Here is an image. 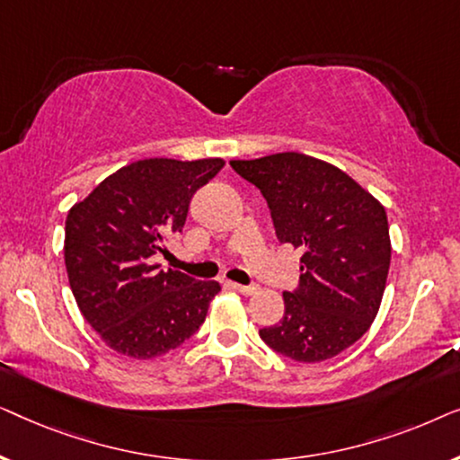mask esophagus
<instances>
[{"label":"esophagus","mask_w":460,"mask_h":460,"mask_svg":"<svg viewBox=\"0 0 460 460\" xmlns=\"http://www.w3.org/2000/svg\"><path fill=\"white\" fill-rule=\"evenodd\" d=\"M232 288H234V291H238V293H243V295L257 293V287L255 285H234V282H232Z\"/></svg>","instance_id":"esophagus-1"}]
</instances>
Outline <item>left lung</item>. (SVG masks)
<instances>
[{"mask_svg":"<svg viewBox=\"0 0 460 460\" xmlns=\"http://www.w3.org/2000/svg\"><path fill=\"white\" fill-rule=\"evenodd\" d=\"M260 188L280 243L304 251L285 316L260 337L297 362H323L354 345L379 312L392 243L385 207L331 163L301 153L230 161Z\"/></svg>","mask_w":460,"mask_h":460,"instance_id":"obj_1","label":"left lung"}]
</instances>
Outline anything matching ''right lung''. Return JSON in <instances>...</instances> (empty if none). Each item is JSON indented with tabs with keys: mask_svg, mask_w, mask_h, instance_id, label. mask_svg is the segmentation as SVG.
I'll list each match as a JSON object with an SVG mask.
<instances>
[{
	"mask_svg": "<svg viewBox=\"0 0 460 460\" xmlns=\"http://www.w3.org/2000/svg\"><path fill=\"white\" fill-rule=\"evenodd\" d=\"M222 159H144L125 165L73 205L65 263L75 301L92 329L119 354L150 360L190 339L205 323L216 280L159 270L150 257L181 232L194 192Z\"/></svg>",
	"mask_w": 460,
	"mask_h": 460,
	"instance_id": "add662e5",
	"label": "right lung"
}]
</instances>
